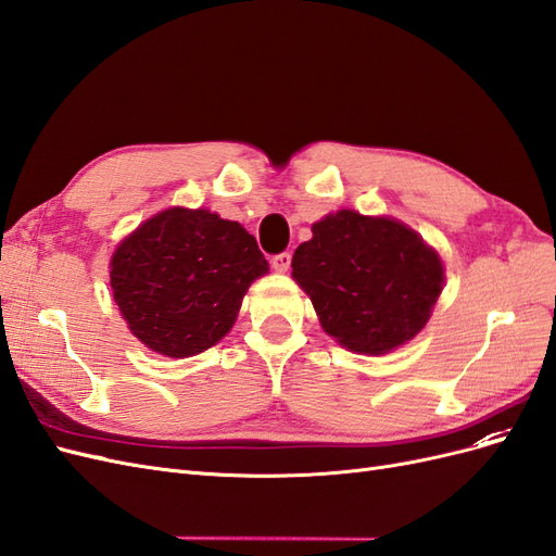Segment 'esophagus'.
Listing matches in <instances>:
<instances>
[{"label":"esophagus","instance_id":"esophagus-1","mask_svg":"<svg viewBox=\"0 0 556 556\" xmlns=\"http://www.w3.org/2000/svg\"><path fill=\"white\" fill-rule=\"evenodd\" d=\"M290 264H292V255H290V252H280V255H276V257L271 260V266L276 268L278 274H285V271H288Z\"/></svg>","mask_w":556,"mask_h":556}]
</instances>
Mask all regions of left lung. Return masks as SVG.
<instances>
[{"label":"left lung","mask_w":556,"mask_h":556,"mask_svg":"<svg viewBox=\"0 0 556 556\" xmlns=\"http://www.w3.org/2000/svg\"><path fill=\"white\" fill-rule=\"evenodd\" d=\"M323 329L362 355H387L422 331L443 292V262L392 217L336 211L292 257Z\"/></svg>","instance_id":"1"}]
</instances>
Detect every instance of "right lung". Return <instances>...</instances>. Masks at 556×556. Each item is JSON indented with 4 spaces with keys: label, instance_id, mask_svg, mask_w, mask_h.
Wrapping results in <instances>:
<instances>
[{
    "label": "right lung",
    "instance_id": "obj_1",
    "mask_svg": "<svg viewBox=\"0 0 556 556\" xmlns=\"http://www.w3.org/2000/svg\"><path fill=\"white\" fill-rule=\"evenodd\" d=\"M264 274L255 237L206 208L153 215L111 257L113 299L131 333L174 359L220 341L250 282Z\"/></svg>",
    "mask_w": 556,
    "mask_h": 556
}]
</instances>
